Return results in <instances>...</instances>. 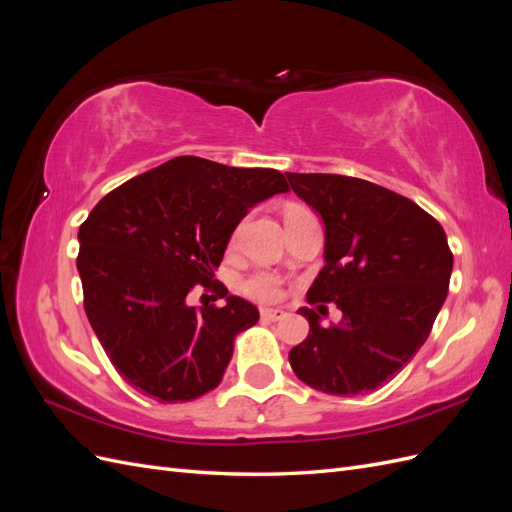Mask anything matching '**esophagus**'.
<instances>
[{
  "label": "esophagus",
  "mask_w": 512,
  "mask_h": 512,
  "mask_svg": "<svg viewBox=\"0 0 512 512\" xmlns=\"http://www.w3.org/2000/svg\"><path fill=\"white\" fill-rule=\"evenodd\" d=\"M260 318H262V320H267V322H277V320L286 318V312H284V309H273V307H267V309H262V312H260Z\"/></svg>",
  "instance_id": "esophagus-1"
}]
</instances>
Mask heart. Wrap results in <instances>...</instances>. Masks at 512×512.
I'll use <instances>...</instances> for the list:
<instances>
[{
	"label": "heart",
	"instance_id": "obj_1",
	"mask_svg": "<svg viewBox=\"0 0 512 512\" xmlns=\"http://www.w3.org/2000/svg\"><path fill=\"white\" fill-rule=\"evenodd\" d=\"M243 292L258 301H271L280 292V284H277V277L269 273H256L243 282Z\"/></svg>",
	"mask_w": 512,
	"mask_h": 512
}]
</instances>
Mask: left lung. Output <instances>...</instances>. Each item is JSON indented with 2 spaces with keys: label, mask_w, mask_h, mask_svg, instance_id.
<instances>
[{
  "label": "left lung",
  "mask_w": 512,
  "mask_h": 512,
  "mask_svg": "<svg viewBox=\"0 0 512 512\" xmlns=\"http://www.w3.org/2000/svg\"><path fill=\"white\" fill-rule=\"evenodd\" d=\"M324 224V267L307 303H335L342 322L309 333L288 354L299 380L329 395H361L389 382L431 333L453 271L446 232L410 198L365 179L286 173ZM327 305H318V312Z\"/></svg>",
  "instance_id": "left-lung-1"
}]
</instances>
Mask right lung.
<instances>
[{"mask_svg":"<svg viewBox=\"0 0 512 512\" xmlns=\"http://www.w3.org/2000/svg\"><path fill=\"white\" fill-rule=\"evenodd\" d=\"M273 168L179 156L108 192L79 228V269L91 329L115 369L143 395L192 401L222 382L237 333L258 309L213 286L224 307L185 297L211 284L247 211L288 192Z\"/></svg>","mask_w":512,"mask_h":512,"instance_id":"1","label":"right lung"}]
</instances>
